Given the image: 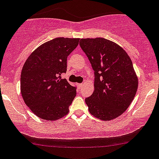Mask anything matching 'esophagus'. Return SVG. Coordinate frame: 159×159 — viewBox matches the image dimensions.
I'll use <instances>...</instances> for the list:
<instances>
[{
  "label": "esophagus",
  "mask_w": 159,
  "mask_h": 159,
  "mask_svg": "<svg viewBox=\"0 0 159 159\" xmlns=\"http://www.w3.org/2000/svg\"><path fill=\"white\" fill-rule=\"evenodd\" d=\"M77 86L78 87V88H81V87L83 86L82 84H77Z\"/></svg>",
  "instance_id": "obj_1"
}]
</instances>
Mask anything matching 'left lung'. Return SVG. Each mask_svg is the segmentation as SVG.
Wrapping results in <instances>:
<instances>
[{"label":"left lung","instance_id":"8db88e82","mask_svg":"<svg viewBox=\"0 0 159 159\" xmlns=\"http://www.w3.org/2000/svg\"><path fill=\"white\" fill-rule=\"evenodd\" d=\"M79 44L94 71V91L85 98L89 112L106 121L118 117L129 107L138 88L129 56L103 38L81 39Z\"/></svg>","mask_w":159,"mask_h":159}]
</instances>
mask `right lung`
<instances>
[{
    "mask_svg": "<svg viewBox=\"0 0 159 159\" xmlns=\"http://www.w3.org/2000/svg\"><path fill=\"white\" fill-rule=\"evenodd\" d=\"M79 39L56 38L39 46L26 59L20 76V91L25 103L34 114L56 120L68 114L76 96L61 75L67 71V58Z\"/></svg>",
    "mask_w": 159,
    "mask_h": 159,
    "instance_id": "obj_1",
    "label": "right lung"
}]
</instances>
